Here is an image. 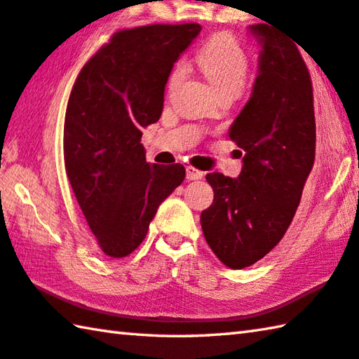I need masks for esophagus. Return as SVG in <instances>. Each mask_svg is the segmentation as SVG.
<instances>
[{"label":"esophagus","mask_w":359,"mask_h":359,"mask_svg":"<svg viewBox=\"0 0 359 359\" xmlns=\"http://www.w3.org/2000/svg\"><path fill=\"white\" fill-rule=\"evenodd\" d=\"M186 176H187V180H202L205 173L202 172V170H197V168H194L191 165H187L186 167Z\"/></svg>","instance_id":"esophagus-1"}]
</instances>
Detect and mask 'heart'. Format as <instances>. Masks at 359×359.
Returning <instances> with one entry per match:
<instances>
[{
	"instance_id": "1",
	"label": "heart",
	"mask_w": 359,
	"mask_h": 359,
	"mask_svg": "<svg viewBox=\"0 0 359 359\" xmlns=\"http://www.w3.org/2000/svg\"><path fill=\"white\" fill-rule=\"evenodd\" d=\"M194 62L215 90L222 94L240 96L248 83L250 58L248 50L231 33H217L206 41L196 53ZM184 75V65L178 62L168 75V88L178 85Z\"/></svg>"
}]
</instances>
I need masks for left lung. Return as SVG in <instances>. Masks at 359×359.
Masks as SVG:
<instances>
[{
	"label": "left lung",
	"instance_id": "obj_1",
	"mask_svg": "<svg viewBox=\"0 0 359 359\" xmlns=\"http://www.w3.org/2000/svg\"><path fill=\"white\" fill-rule=\"evenodd\" d=\"M250 31L262 43L259 77L229 132L244 151L243 170L238 180L206 175L215 200L200 216L208 246L233 269L254 265L282 240L316 159L312 80L303 56L274 27Z\"/></svg>",
	"mask_w": 359,
	"mask_h": 359
}]
</instances>
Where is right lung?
<instances>
[{"mask_svg": "<svg viewBox=\"0 0 359 359\" xmlns=\"http://www.w3.org/2000/svg\"><path fill=\"white\" fill-rule=\"evenodd\" d=\"M198 23L119 29L81 67L67 100L65 167L99 249L123 259L140 246L186 168L149 165L142 129L161 118L173 62Z\"/></svg>", "mask_w": 359, "mask_h": 359, "instance_id": "add662e5", "label": "right lung"}]
</instances>
